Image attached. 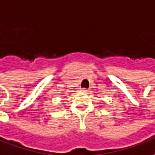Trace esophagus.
Here are the masks:
<instances>
[{
    "label": "esophagus",
    "instance_id": "obj_1",
    "mask_svg": "<svg viewBox=\"0 0 155 155\" xmlns=\"http://www.w3.org/2000/svg\"><path fill=\"white\" fill-rule=\"evenodd\" d=\"M81 91H82V92H88V90L85 88H83V89H81Z\"/></svg>",
    "mask_w": 155,
    "mask_h": 155
}]
</instances>
